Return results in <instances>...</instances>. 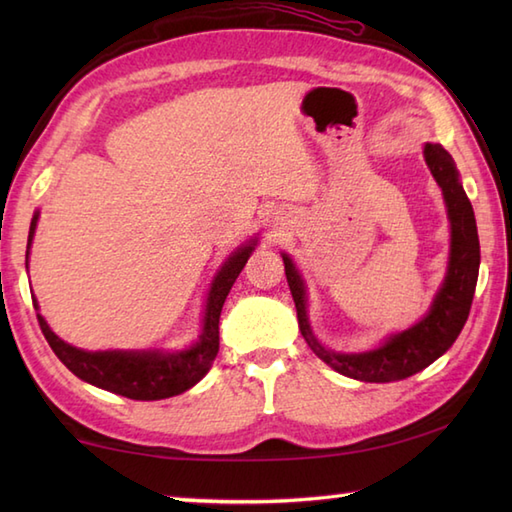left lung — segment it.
Returning <instances> with one entry per match:
<instances>
[{
	"instance_id": "left-lung-1",
	"label": "left lung",
	"mask_w": 512,
	"mask_h": 512,
	"mask_svg": "<svg viewBox=\"0 0 512 512\" xmlns=\"http://www.w3.org/2000/svg\"><path fill=\"white\" fill-rule=\"evenodd\" d=\"M424 160H427L433 178L440 184L444 200H447L451 220V262L447 279H444L429 314L413 328L394 334L374 352L336 354L325 350L310 330L303 281L290 257L281 255L303 339L323 363H328L343 376L365 380V383H391V380L413 376L449 350L462 332L466 319H469L477 273H480V239H477L473 206L466 198L447 149L427 143Z\"/></svg>"
}]
</instances>
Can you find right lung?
<instances>
[{
  "label": "right lung",
  "mask_w": 512,
  "mask_h": 512,
  "mask_svg": "<svg viewBox=\"0 0 512 512\" xmlns=\"http://www.w3.org/2000/svg\"><path fill=\"white\" fill-rule=\"evenodd\" d=\"M37 220L39 213H35L30 222L26 259L30 253V242L32 235H35ZM253 248L255 242L239 248L237 253H233V257H228V262L222 266L220 273H217L209 292V301H206L202 336L187 352H83L61 341L59 336L48 328V323L43 321L41 314H37L39 328L43 336H46V341L50 343L52 352L59 356V361L68 367L74 376L85 380V383L114 391V394L132 400H160L178 396L182 391L191 389L211 369L217 350H220L222 306L226 301V295L235 284L237 275L242 273L244 264L248 262L250 250ZM32 303H35L37 310V301Z\"/></svg>",
  "instance_id": "1"
}]
</instances>
